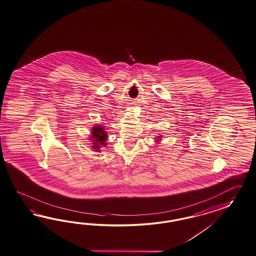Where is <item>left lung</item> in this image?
<instances>
[{"mask_svg": "<svg viewBox=\"0 0 256 256\" xmlns=\"http://www.w3.org/2000/svg\"><path fill=\"white\" fill-rule=\"evenodd\" d=\"M163 136L161 135V134H159L158 136H156V138H154V142L156 144H159V142H161V138H162Z\"/></svg>", "mask_w": 256, "mask_h": 256, "instance_id": "obj_1", "label": "left lung"}]
</instances>
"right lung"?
Instances as JSON below:
<instances>
[{"label": "right lung", "instance_id": "right-lung-1", "mask_svg": "<svg viewBox=\"0 0 256 256\" xmlns=\"http://www.w3.org/2000/svg\"><path fill=\"white\" fill-rule=\"evenodd\" d=\"M108 134L105 130V126L102 124H95L92 126L90 130V147L95 152H100L102 147H106Z\"/></svg>", "mask_w": 256, "mask_h": 256}]
</instances>
